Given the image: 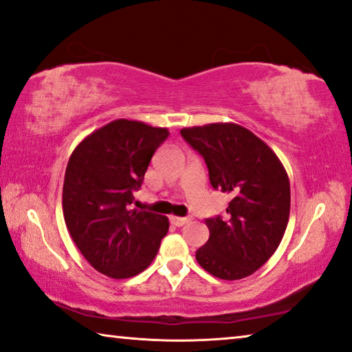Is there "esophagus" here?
Wrapping results in <instances>:
<instances>
[{
    "label": "esophagus",
    "mask_w": 352,
    "mask_h": 352,
    "mask_svg": "<svg viewBox=\"0 0 352 352\" xmlns=\"http://www.w3.org/2000/svg\"><path fill=\"white\" fill-rule=\"evenodd\" d=\"M170 221L176 226H184V225H187L188 221H190V219H188V217H176V215H171Z\"/></svg>",
    "instance_id": "34e87169"
}]
</instances>
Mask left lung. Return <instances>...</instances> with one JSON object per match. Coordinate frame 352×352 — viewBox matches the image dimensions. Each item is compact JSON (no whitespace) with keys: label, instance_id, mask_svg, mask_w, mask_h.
<instances>
[{"label":"left lung","instance_id":"1","mask_svg":"<svg viewBox=\"0 0 352 352\" xmlns=\"http://www.w3.org/2000/svg\"><path fill=\"white\" fill-rule=\"evenodd\" d=\"M181 135L203 155L210 186L231 197L226 217L206 219L209 239L197 250V261L221 280L248 277L274 255L288 225L291 190L285 166L239 124L186 127Z\"/></svg>","mask_w":352,"mask_h":352}]
</instances>
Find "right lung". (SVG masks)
<instances>
[{"label":"right lung","mask_w":352,"mask_h":352,"mask_svg":"<svg viewBox=\"0 0 352 352\" xmlns=\"http://www.w3.org/2000/svg\"><path fill=\"white\" fill-rule=\"evenodd\" d=\"M168 135V129L116 120L89 133L70 155L63 187L64 220L75 245L100 274L133 277L157 255L168 219L127 206Z\"/></svg>","instance_id":"right-lung-1"}]
</instances>
